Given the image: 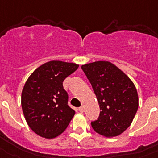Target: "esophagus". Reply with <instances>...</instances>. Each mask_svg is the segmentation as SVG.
<instances>
[{
    "mask_svg": "<svg viewBox=\"0 0 158 158\" xmlns=\"http://www.w3.org/2000/svg\"><path fill=\"white\" fill-rule=\"evenodd\" d=\"M84 110H85V109L83 106H81V107L79 108V111H80L81 113H83V112H84Z\"/></svg>",
    "mask_w": 158,
    "mask_h": 158,
    "instance_id": "esophagus-1",
    "label": "esophagus"
}]
</instances>
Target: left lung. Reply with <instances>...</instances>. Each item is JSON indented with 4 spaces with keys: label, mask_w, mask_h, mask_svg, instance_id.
Here are the masks:
<instances>
[{
    "label": "left lung",
    "mask_w": 158,
    "mask_h": 158,
    "mask_svg": "<svg viewBox=\"0 0 158 158\" xmlns=\"http://www.w3.org/2000/svg\"><path fill=\"white\" fill-rule=\"evenodd\" d=\"M92 85L100 107L97 120L91 122L97 133L105 137L120 135L131 125L139 106L138 94L130 78L109 61L81 65Z\"/></svg>",
    "instance_id": "obj_1"
}]
</instances>
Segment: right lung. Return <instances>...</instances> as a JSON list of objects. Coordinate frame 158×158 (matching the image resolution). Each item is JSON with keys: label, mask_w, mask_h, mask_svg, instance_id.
<instances>
[{"label": "right lung", "mask_w": 158, "mask_h": 158, "mask_svg": "<svg viewBox=\"0 0 158 158\" xmlns=\"http://www.w3.org/2000/svg\"><path fill=\"white\" fill-rule=\"evenodd\" d=\"M79 65L60 60L42 64L31 73L22 92V108L31 129L41 137L53 139L64 131L75 111L68 105L65 78Z\"/></svg>", "instance_id": "1"}]
</instances>
